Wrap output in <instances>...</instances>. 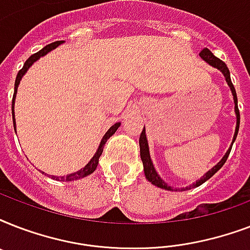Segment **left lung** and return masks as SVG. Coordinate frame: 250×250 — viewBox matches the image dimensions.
Masks as SVG:
<instances>
[{
    "label": "left lung",
    "instance_id": "obj_1",
    "mask_svg": "<svg viewBox=\"0 0 250 250\" xmlns=\"http://www.w3.org/2000/svg\"><path fill=\"white\" fill-rule=\"evenodd\" d=\"M200 57H201L202 60L205 61L206 63H209L210 66H213V67L218 68V70H219V71H221L222 74L225 75L226 82H227L229 86L231 88V92H232V96H233V102H235V113H236V129H235V135H233V140H232V144H233V141L236 140L237 132H239V125H240V113H239V107H237L236 90H235V86H233L232 82H231V78H229V67H227V64H226L223 61H221L219 58H217V57L214 56L213 53L210 52L208 48H205L204 50H201V52H200ZM139 144H140L141 161H143V165H144L145 178L148 179L149 182L152 183V184H154V186H157V187H160V188H162V189L175 190L172 187L167 186L166 183H165L164 180L160 178V175L157 174L156 168H154V166H153L152 160H150V154H149V146H148V140H146V135H145V128L143 129V132L140 133ZM231 148H232V146H229V149L227 150V153L225 154V157H223V158H222V160L219 161V162H218V164L215 165L213 168H211V170L208 171V172H206V174L204 175L201 179H200V180H197L196 183H193L192 186L186 187V188H178V189L179 190H188V189H190V188H196V187L201 186L202 183H205L206 180H209V179L211 178V176H213V175L215 174V172H217V171L226 164V161H227V158H229V152H231Z\"/></svg>",
    "mask_w": 250,
    "mask_h": 250
}]
</instances>
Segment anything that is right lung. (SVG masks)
I'll use <instances>...</instances> for the list:
<instances>
[{
    "label": "right lung",
    "instance_id": "add662e5",
    "mask_svg": "<svg viewBox=\"0 0 250 250\" xmlns=\"http://www.w3.org/2000/svg\"><path fill=\"white\" fill-rule=\"evenodd\" d=\"M62 42H64V41H56V42H52V44L46 45L45 48H42L40 50V52L35 53L33 56H31L28 58V60L25 61L24 66H23V68L21 70H19V72H18L17 75V79H15V86H14V96H13V106H11V109H13V123H14V129H15V118H14V102H15V96H17V92H18V85H19V83H21V78H23V75H24L25 72H27V70H28L31 66L33 64V62L35 61H37L40 57H44L45 54H48L50 50H53L54 48H57L58 45H61ZM121 125V123H115L114 125H111L109 129H107V132L104 135V137H102L101 143H100V146H98L97 152H96V154L93 156V158L88 162V164L85 165V166L82 168V170L76 171V172H72V174L67 175V176H53V175H50L53 179H56V180H61V182H72V180H78V179H82L84 178V176H88L89 174H92L96 168H97V165H98V158H100V156L102 154V152H104V146H105L106 141L109 140L110 136H113L114 133H115V131L118 129V127ZM17 132V131H15ZM44 174V172H42Z\"/></svg>",
    "mask_w": 250,
    "mask_h": 250
}]
</instances>
